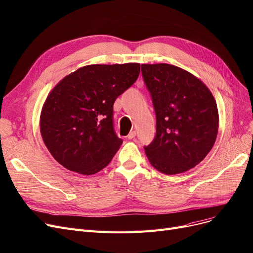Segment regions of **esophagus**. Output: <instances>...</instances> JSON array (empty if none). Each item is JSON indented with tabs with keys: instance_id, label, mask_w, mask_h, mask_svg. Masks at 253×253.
Listing matches in <instances>:
<instances>
[{
	"instance_id": "obj_1",
	"label": "esophagus",
	"mask_w": 253,
	"mask_h": 253,
	"mask_svg": "<svg viewBox=\"0 0 253 253\" xmlns=\"http://www.w3.org/2000/svg\"><path fill=\"white\" fill-rule=\"evenodd\" d=\"M136 137V132L135 130H130L127 135V139H134Z\"/></svg>"
}]
</instances>
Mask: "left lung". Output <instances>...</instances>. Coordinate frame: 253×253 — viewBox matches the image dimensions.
Listing matches in <instances>:
<instances>
[{"mask_svg":"<svg viewBox=\"0 0 253 253\" xmlns=\"http://www.w3.org/2000/svg\"><path fill=\"white\" fill-rule=\"evenodd\" d=\"M156 114V136L144 146L152 167L167 175L195 168L211 152L219 114L211 92L196 76L169 64L141 65Z\"/></svg>","mask_w":253,"mask_h":253,"instance_id":"left-lung-1","label":"left lung"}]
</instances>
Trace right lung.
<instances>
[{
    "label": "right lung",
    "mask_w": 253,
    "mask_h": 253,
    "mask_svg": "<svg viewBox=\"0 0 253 253\" xmlns=\"http://www.w3.org/2000/svg\"><path fill=\"white\" fill-rule=\"evenodd\" d=\"M139 73V64L90 65L55 85L42 110L41 133L58 163L83 175L107 167L123 144L113 106Z\"/></svg>",
    "instance_id": "obj_1"
}]
</instances>
